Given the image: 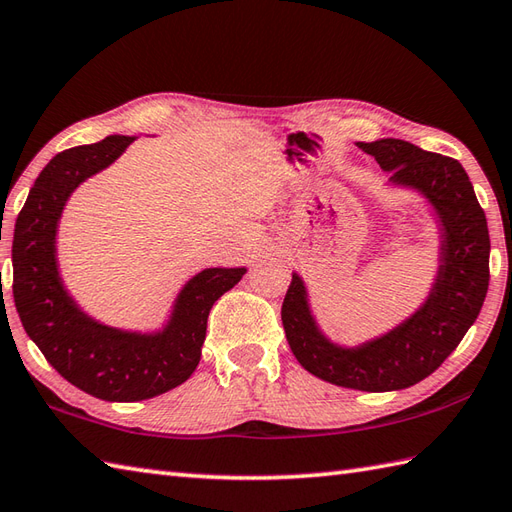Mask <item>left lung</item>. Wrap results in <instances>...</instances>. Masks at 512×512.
<instances>
[{
  "label": "left lung",
  "instance_id": "obj_1",
  "mask_svg": "<svg viewBox=\"0 0 512 512\" xmlns=\"http://www.w3.org/2000/svg\"><path fill=\"white\" fill-rule=\"evenodd\" d=\"M391 171V182L427 195L442 222V264L427 303L396 330L356 350L332 345L314 325L306 288L292 275L281 306L286 339L310 374L361 391H394L420 383L447 361L469 332L488 290V237L484 209L455 158L424 151L407 140L358 143Z\"/></svg>",
  "mask_w": 512,
  "mask_h": 512
}]
</instances>
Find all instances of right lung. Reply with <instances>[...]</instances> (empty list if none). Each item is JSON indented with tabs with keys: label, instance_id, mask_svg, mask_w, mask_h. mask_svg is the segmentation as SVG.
Wrapping results in <instances>:
<instances>
[{
	"label": "right lung",
	"instance_id": "add662e5",
	"mask_svg": "<svg viewBox=\"0 0 512 512\" xmlns=\"http://www.w3.org/2000/svg\"><path fill=\"white\" fill-rule=\"evenodd\" d=\"M132 140L107 136L54 156L17 215L13 239V297L24 330L68 383L110 402L147 400L182 385L200 363L213 303L246 273V268L202 270L184 286L169 325L158 334L107 328L74 306L54 257L61 211L70 193L112 165Z\"/></svg>",
	"mask_w": 512,
	"mask_h": 512
}]
</instances>
